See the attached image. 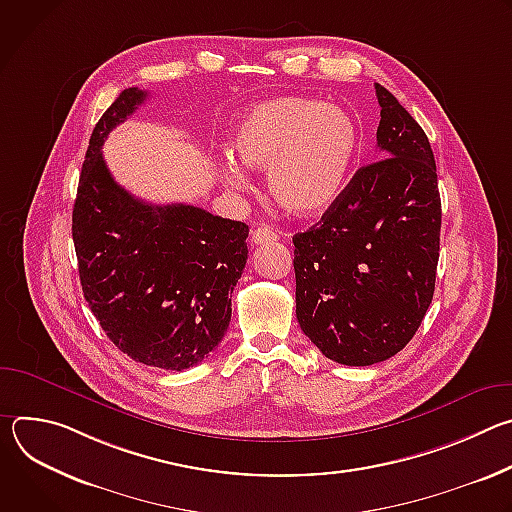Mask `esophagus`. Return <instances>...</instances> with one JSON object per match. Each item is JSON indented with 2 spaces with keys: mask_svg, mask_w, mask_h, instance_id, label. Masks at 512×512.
<instances>
[{
  "mask_svg": "<svg viewBox=\"0 0 512 512\" xmlns=\"http://www.w3.org/2000/svg\"><path fill=\"white\" fill-rule=\"evenodd\" d=\"M277 237H279V235H277L271 227H265V225L257 227V229L251 233V241H253L255 245H265V243L277 241Z\"/></svg>",
  "mask_w": 512,
  "mask_h": 512,
  "instance_id": "1",
  "label": "esophagus"
}]
</instances>
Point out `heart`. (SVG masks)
<instances>
[{
	"label": "heart",
	"mask_w": 512,
	"mask_h": 512,
	"mask_svg": "<svg viewBox=\"0 0 512 512\" xmlns=\"http://www.w3.org/2000/svg\"><path fill=\"white\" fill-rule=\"evenodd\" d=\"M231 152L253 170H267L271 196L289 212L316 216L346 188L358 154L354 117L308 97H279L247 109L231 131ZM218 176L233 190L251 180L231 158L218 162Z\"/></svg>",
	"instance_id": "1"
}]
</instances>
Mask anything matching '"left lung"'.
Masks as SVG:
<instances>
[{"mask_svg":"<svg viewBox=\"0 0 512 512\" xmlns=\"http://www.w3.org/2000/svg\"><path fill=\"white\" fill-rule=\"evenodd\" d=\"M379 158L294 237L296 316L334 362L369 367L413 338L431 304L442 200L429 139L379 83Z\"/></svg>","mask_w":512,"mask_h":512,"instance_id":"obj_1","label":"left lung"}]
</instances>
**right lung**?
I'll use <instances>...</instances> for the list:
<instances>
[{"instance_id":"right-lung-1","label":"right lung","mask_w":512,"mask_h":512,"mask_svg":"<svg viewBox=\"0 0 512 512\" xmlns=\"http://www.w3.org/2000/svg\"><path fill=\"white\" fill-rule=\"evenodd\" d=\"M145 97L125 89L95 125L72 208V241L85 300L109 340L135 362L184 371L229 328L249 227L192 204H148L113 180L103 141Z\"/></svg>"}]
</instances>
